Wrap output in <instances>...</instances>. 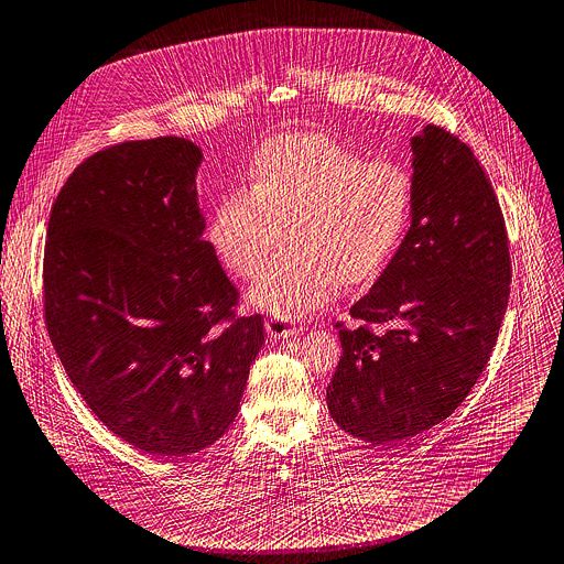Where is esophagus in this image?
Masks as SVG:
<instances>
[{"label":"esophagus","instance_id":"obj_1","mask_svg":"<svg viewBox=\"0 0 564 564\" xmlns=\"http://www.w3.org/2000/svg\"><path fill=\"white\" fill-rule=\"evenodd\" d=\"M265 330H268V335L274 337V339H285V337L296 335L301 328H299L294 322H290V319L270 317V319L265 322Z\"/></svg>","mask_w":564,"mask_h":564}]
</instances>
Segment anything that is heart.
Segmentation results:
<instances>
[{
  "mask_svg": "<svg viewBox=\"0 0 564 564\" xmlns=\"http://www.w3.org/2000/svg\"><path fill=\"white\" fill-rule=\"evenodd\" d=\"M412 212V184L393 164L367 162L319 134L276 137L256 155L249 188L218 202L209 240L223 265L253 279L259 308L296 319L335 294L337 285L373 281L395 251Z\"/></svg>",
  "mask_w": 564,
  "mask_h": 564,
  "instance_id": "heart-1",
  "label": "heart"
}]
</instances>
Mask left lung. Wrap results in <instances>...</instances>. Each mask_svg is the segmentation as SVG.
I'll return each mask as SVG.
<instances>
[{
  "label": "left lung",
  "mask_w": 564,
  "mask_h": 564,
  "mask_svg": "<svg viewBox=\"0 0 564 564\" xmlns=\"http://www.w3.org/2000/svg\"><path fill=\"white\" fill-rule=\"evenodd\" d=\"M412 227L369 294L337 322L341 357L326 389L333 421L367 443L443 423L497 344L510 294L499 199L473 150L438 126L412 139Z\"/></svg>",
  "instance_id": "1"
}]
</instances>
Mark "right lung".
Listing matches in <instances>:
<instances>
[{
  "label": "right lung",
  "instance_id": "right-lung-1",
  "mask_svg": "<svg viewBox=\"0 0 564 564\" xmlns=\"http://www.w3.org/2000/svg\"><path fill=\"white\" fill-rule=\"evenodd\" d=\"M182 137L94 152L51 207L44 322L61 362L108 430L160 458L199 452L234 423L263 341L202 240Z\"/></svg>",
  "mask_w": 564,
  "mask_h": 564
}]
</instances>
